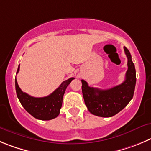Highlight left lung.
Returning <instances> with one entry per match:
<instances>
[{"instance_id": "1", "label": "left lung", "mask_w": 151, "mask_h": 151, "mask_svg": "<svg viewBox=\"0 0 151 151\" xmlns=\"http://www.w3.org/2000/svg\"><path fill=\"white\" fill-rule=\"evenodd\" d=\"M124 49L127 57L128 69L125 80L122 84L102 90L88 86L85 80H81L85 104L93 115L104 118L113 116L122 111L133 98L136 82V69L129 50L126 47Z\"/></svg>"}]
</instances>
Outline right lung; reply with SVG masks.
Instances as JSON below:
<instances>
[{"mask_svg": "<svg viewBox=\"0 0 151 151\" xmlns=\"http://www.w3.org/2000/svg\"><path fill=\"white\" fill-rule=\"evenodd\" d=\"M20 65H18L17 73L19 71ZM74 77L65 80L61 85L48 96L43 98H34L22 91L15 78V90L17 97L23 107L32 116L39 120L48 121L56 118L60 114L63 104V95L66 88L74 80Z\"/></svg>", "mask_w": 151, "mask_h": 151, "instance_id": "obj_1", "label": "right lung"}]
</instances>
